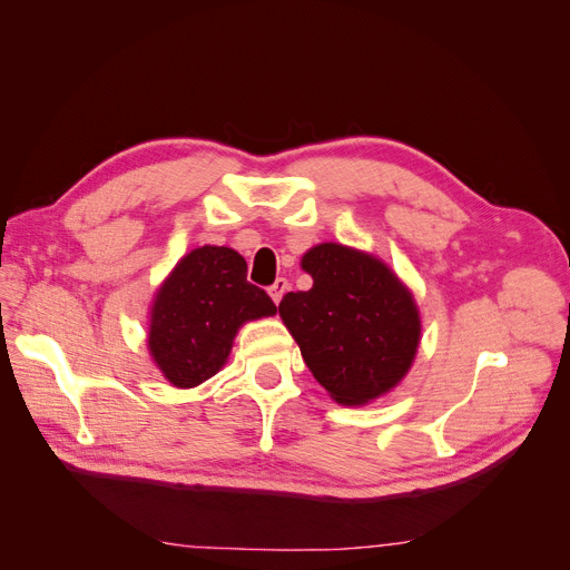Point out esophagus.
I'll return each mask as SVG.
<instances>
[{"label": "esophagus", "instance_id": "obj_1", "mask_svg": "<svg viewBox=\"0 0 570 570\" xmlns=\"http://www.w3.org/2000/svg\"><path fill=\"white\" fill-rule=\"evenodd\" d=\"M287 289H289V283H287L285 278H278V281H275V283L268 287V295H271V299H273L275 304H281V299H283V295H285Z\"/></svg>", "mask_w": 570, "mask_h": 570}]
</instances>
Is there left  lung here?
Instances as JSON below:
<instances>
[{
	"label": "left lung",
	"instance_id": "1",
	"mask_svg": "<svg viewBox=\"0 0 570 570\" xmlns=\"http://www.w3.org/2000/svg\"><path fill=\"white\" fill-rule=\"evenodd\" d=\"M302 268L312 289L287 292L278 312L316 381L340 404H366L402 381L421 321L409 289L377 258L325 243Z\"/></svg>",
	"mask_w": 570,
	"mask_h": 570
}]
</instances>
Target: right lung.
Wrapping results in <instances>:
<instances>
[{
	"label": "right lung",
	"mask_w": 570,
	"mask_h": 570,
	"mask_svg": "<svg viewBox=\"0 0 570 570\" xmlns=\"http://www.w3.org/2000/svg\"><path fill=\"white\" fill-rule=\"evenodd\" d=\"M273 314V299L247 281L245 258L206 245L180 258L154 299L149 352L176 387H195L226 364L239 325Z\"/></svg>",
	"instance_id": "obj_1"
}]
</instances>
